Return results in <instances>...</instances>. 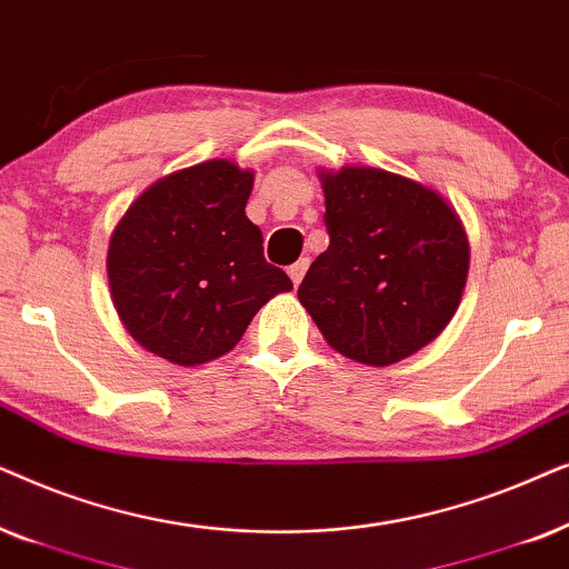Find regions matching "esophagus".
Listing matches in <instances>:
<instances>
[{
    "mask_svg": "<svg viewBox=\"0 0 569 569\" xmlns=\"http://www.w3.org/2000/svg\"><path fill=\"white\" fill-rule=\"evenodd\" d=\"M307 268H309V260H307V257H305V260H299V262H293V264H291V268H289V276H291V280H293V286H299V283H301V278H305Z\"/></svg>",
    "mask_w": 569,
    "mask_h": 569,
    "instance_id": "esophagus-1",
    "label": "esophagus"
}]
</instances>
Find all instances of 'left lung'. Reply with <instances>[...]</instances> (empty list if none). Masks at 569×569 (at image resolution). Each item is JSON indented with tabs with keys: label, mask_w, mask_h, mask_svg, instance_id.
Wrapping results in <instances>:
<instances>
[{
	"label": "left lung",
	"mask_w": 569,
	"mask_h": 569,
	"mask_svg": "<svg viewBox=\"0 0 569 569\" xmlns=\"http://www.w3.org/2000/svg\"><path fill=\"white\" fill-rule=\"evenodd\" d=\"M330 247L309 264L301 307L348 359L390 367L448 328L468 278V237L456 208L398 173L322 171Z\"/></svg>",
	"instance_id": "left-lung-1"
}]
</instances>
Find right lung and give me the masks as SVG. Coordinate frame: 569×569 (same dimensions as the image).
Returning <instances> with one entry per match:
<instances>
[{
	"mask_svg": "<svg viewBox=\"0 0 569 569\" xmlns=\"http://www.w3.org/2000/svg\"><path fill=\"white\" fill-rule=\"evenodd\" d=\"M252 184V171L216 158L158 179L121 216L106 257L111 299L150 353L179 367L213 361L293 289L244 213Z\"/></svg>",
	"mask_w": 569,
	"mask_h": 569,
	"instance_id": "right-lung-1",
	"label": "right lung"
}]
</instances>
